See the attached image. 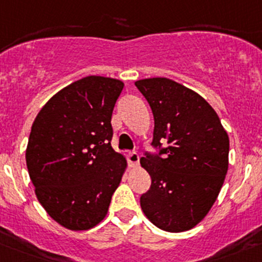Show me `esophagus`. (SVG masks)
Returning a JSON list of instances; mask_svg holds the SVG:
<instances>
[{
	"instance_id": "1",
	"label": "esophagus",
	"mask_w": 262,
	"mask_h": 262,
	"mask_svg": "<svg viewBox=\"0 0 262 262\" xmlns=\"http://www.w3.org/2000/svg\"><path fill=\"white\" fill-rule=\"evenodd\" d=\"M139 159H140V157H139V154L135 153V151H129V153L127 154V162H128L129 167H133V168L139 166Z\"/></svg>"
}]
</instances>
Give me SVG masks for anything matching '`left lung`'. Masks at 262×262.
I'll return each mask as SVG.
<instances>
[{"instance_id":"obj_1","label":"left lung","mask_w":262,"mask_h":262,"mask_svg":"<svg viewBox=\"0 0 262 262\" xmlns=\"http://www.w3.org/2000/svg\"><path fill=\"white\" fill-rule=\"evenodd\" d=\"M154 116L153 145L141 167L151 178L140 198L144 215L170 233L193 229L210 212L229 167V136L212 106L193 90L164 77L135 82Z\"/></svg>"}]
</instances>
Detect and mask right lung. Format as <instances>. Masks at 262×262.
I'll use <instances>...</instances> for the list:
<instances>
[{"mask_svg":"<svg viewBox=\"0 0 262 262\" xmlns=\"http://www.w3.org/2000/svg\"><path fill=\"white\" fill-rule=\"evenodd\" d=\"M124 83L89 76L56 92L37 114L26 150L34 193L50 217L74 231L104 220L127 161L111 145Z\"/></svg>","mask_w":262,"mask_h":262,"instance_id":"right-lung-1","label":"right lung"}]
</instances>
